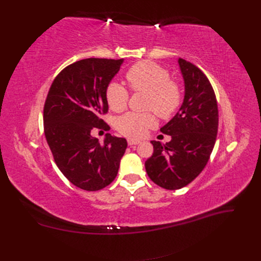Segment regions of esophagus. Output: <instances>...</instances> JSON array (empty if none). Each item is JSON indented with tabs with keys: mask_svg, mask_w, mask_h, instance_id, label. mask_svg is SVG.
<instances>
[{
	"mask_svg": "<svg viewBox=\"0 0 261 261\" xmlns=\"http://www.w3.org/2000/svg\"><path fill=\"white\" fill-rule=\"evenodd\" d=\"M140 143L139 140H136V139H127V144L128 146H134V145H138Z\"/></svg>",
	"mask_w": 261,
	"mask_h": 261,
	"instance_id": "34e87169",
	"label": "esophagus"
}]
</instances>
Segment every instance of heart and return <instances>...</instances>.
Listing matches in <instances>:
<instances>
[{
    "label": "heart",
    "mask_w": 261,
    "mask_h": 261,
    "mask_svg": "<svg viewBox=\"0 0 261 261\" xmlns=\"http://www.w3.org/2000/svg\"><path fill=\"white\" fill-rule=\"evenodd\" d=\"M130 89L135 92L148 93L146 108L162 118H168L176 112L181 101L178 85L170 80L167 69L152 62H139L126 73ZM129 94L125 87L117 82H111L106 90L109 108L121 112L127 107ZM156 125L152 113H127L118 118L116 128L128 138H141L148 129Z\"/></svg>",
    "instance_id": "b5f03b06"
}]
</instances>
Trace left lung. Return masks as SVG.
I'll list each match as a JSON object with an SVG mask.
<instances>
[{
  "mask_svg": "<svg viewBox=\"0 0 261 261\" xmlns=\"http://www.w3.org/2000/svg\"><path fill=\"white\" fill-rule=\"evenodd\" d=\"M185 96L178 112L161 127L167 144L152 140L153 153L145 162L153 183L174 191L191 183L206 167L218 134V103L212 86L201 70L178 59Z\"/></svg>",
  "mask_w": 261,
  "mask_h": 261,
  "instance_id": "left-lung-1",
  "label": "left lung"
}]
</instances>
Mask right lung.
Returning <instances> with one entry per match:
<instances>
[{
	"mask_svg": "<svg viewBox=\"0 0 261 261\" xmlns=\"http://www.w3.org/2000/svg\"><path fill=\"white\" fill-rule=\"evenodd\" d=\"M112 59H85L61 70L43 108L44 135L58 168L84 191L107 187L117 175L127 148L125 138L107 134L103 144L91 136L97 127L109 129L107 87L123 63Z\"/></svg>",
	"mask_w": 261,
	"mask_h": 261,
	"instance_id": "right-lung-1",
	"label": "right lung"
}]
</instances>
